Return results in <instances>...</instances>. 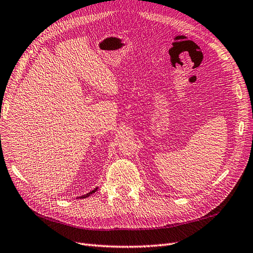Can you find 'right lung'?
I'll return each instance as SVG.
<instances>
[{
    "instance_id": "obj_1",
    "label": "right lung",
    "mask_w": 253,
    "mask_h": 253,
    "mask_svg": "<svg viewBox=\"0 0 253 253\" xmlns=\"http://www.w3.org/2000/svg\"><path fill=\"white\" fill-rule=\"evenodd\" d=\"M97 189H98V188L94 189L93 191H90V192H89V193H87V194H85V195H82V196H80V198H86V197H87V196H89L90 194H93V193H95V192H96V191H97Z\"/></svg>"
}]
</instances>
